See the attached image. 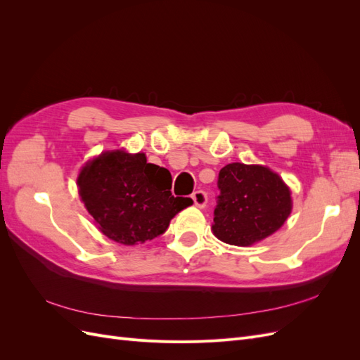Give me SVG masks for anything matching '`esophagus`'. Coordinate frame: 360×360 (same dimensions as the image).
Masks as SVG:
<instances>
[{
  "mask_svg": "<svg viewBox=\"0 0 360 360\" xmlns=\"http://www.w3.org/2000/svg\"><path fill=\"white\" fill-rule=\"evenodd\" d=\"M192 200H193L195 205L200 207V209H204L205 204H207V195L202 191H197V192L192 193Z\"/></svg>",
  "mask_w": 360,
  "mask_h": 360,
  "instance_id": "esophagus-1",
  "label": "esophagus"
}]
</instances>
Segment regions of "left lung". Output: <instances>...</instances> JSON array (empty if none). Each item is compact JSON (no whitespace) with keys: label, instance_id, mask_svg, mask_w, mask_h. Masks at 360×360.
I'll return each mask as SVG.
<instances>
[{"label":"left lung","instance_id":"1","mask_svg":"<svg viewBox=\"0 0 360 360\" xmlns=\"http://www.w3.org/2000/svg\"><path fill=\"white\" fill-rule=\"evenodd\" d=\"M213 234L234 246H252L276 233L292 210L291 189L264 165L233 162L219 171Z\"/></svg>","mask_w":360,"mask_h":360}]
</instances>
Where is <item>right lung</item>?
<instances>
[{
	"label": "right lung",
	"mask_w": 360,
	"mask_h": 360,
	"mask_svg": "<svg viewBox=\"0 0 360 360\" xmlns=\"http://www.w3.org/2000/svg\"><path fill=\"white\" fill-rule=\"evenodd\" d=\"M78 193L99 231L111 240L134 246L167 230L191 198L172 197L171 172L147 163L146 153L105 150L81 168Z\"/></svg>",
	"instance_id": "obj_1"
}]
</instances>
